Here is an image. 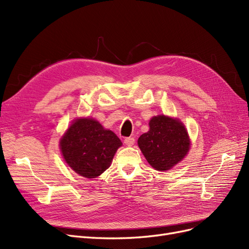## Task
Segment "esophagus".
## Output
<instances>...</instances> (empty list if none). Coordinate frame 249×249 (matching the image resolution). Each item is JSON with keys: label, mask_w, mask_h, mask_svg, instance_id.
<instances>
[{"label": "esophagus", "mask_w": 249, "mask_h": 249, "mask_svg": "<svg viewBox=\"0 0 249 249\" xmlns=\"http://www.w3.org/2000/svg\"><path fill=\"white\" fill-rule=\"evenodd\" d=\"M134 143H135V139H134V137H126V138L124 139V144H125V145H127V146H132V145H134Z\"/></svg>", "instance_id": "obj_1"}]
</instances>
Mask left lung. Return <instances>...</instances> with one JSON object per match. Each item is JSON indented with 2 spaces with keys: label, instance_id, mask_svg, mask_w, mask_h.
<instances>
[{
  "label": "left lung",
  "instance_id": "left-lung-1",
  "mask_svg": "<svg viewBox=\"0 0 249 249\" xmlns=\"http://www.w3.org/2000/svg\"><path fill=\"white\" fill-rule=\"evenodd\" d=\"M138 145L147 162L157 170H168L187 155L190 141L184 124L164 115L153 117L149 131L142 134Z\"/></svg>",
  "mask_w": 249,
  "mask_h": 249
}]
</instances>
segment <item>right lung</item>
<instances>
[{"label": "right lung", "mask_w": 249, "mask_h": 249, "mask_svg": "<svg viewBox=\"0 0 249 249\" xmlns=\"http://www.w3.org/2000/svg\"><path fill=\"white\" fill-rule=\"evenodd\" d=\"M122 141L90 118L74 120L60 141L65 162L80 176L93 178L109 168Z\"/></svg>", "instance_id": "right-lung-1"}]
</instances>
